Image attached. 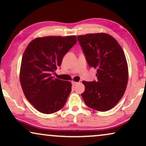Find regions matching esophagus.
<instances>
[{
    "mask_svg": "<svg viewBox=\"0 0 146 146\" xmlns=\"http://www.w3.org/2000/svg\"><path fill=\"white\" fill-rule=\"evenodd\" d=\"M72 85H73V86H75V85L78 84V82H77L72 81Z\"/></svg>",
    "mask_w": 146,
    "mask_h": 146,
    "instance_id": "1",
    "label": "esophagus"
}]
</instances>
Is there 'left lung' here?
<instances>
[{"mask_svg": "<svg viewBox=\"0 0 146 146\" xmlns=\"http://www.w3.org/2000/svg\"><path fill=\"white\" fill-rule=\"evenodd\" d=\"M88 65L97 69V81L86 82L82 94L91 108L110 110L118 103L126 89L128 67L124 52L113 36L100 33L77 36Z\"/></svg>", "mask_w": 146, "mask_h": 146, "instance_id": "left-lung-1", "label": "left lung"}]
</instances>
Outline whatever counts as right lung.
Returning a JSON list of instances; mask_svg holds the SVG:
<instances>
[{
    "instance_id": "1",
    "label": "right lung",
    "mask_w": 146,
    "mask_h": 146,
    "mask_svg": "<svg viewBox=\"0 0 146 146\" xmlns=\"http://www.w3.org/2000/svg\"><path fill=\"white\" fill-rule=\"evenodd\" d=\"M75 36H44L34 39L22 58L20 82L28 101L40 112L54 113L64 106L72 84L54 78L68 51L76 43Z\"/></svg>"
}]
</instances>
